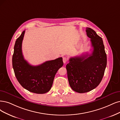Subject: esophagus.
<instances>
[{
    "mask_svg": "<svg viewBox=\"0 0 120 120\" xmlns=\"http://www.w3.org/2000/svg\"><path fill=\"white\" fill-rule=\"evenodd\" d=\"M68 60V58L66 57H63V63L64 64H65L66 62H67V61Z\"/></svg>",
    "mask_w": 120,
    "mask_h": 120,
    "instance_id": "1",
    "label": "esophagus"
}]
</instances>
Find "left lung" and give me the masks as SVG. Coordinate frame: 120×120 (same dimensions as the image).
Masks as SVG:
<instances>
[{
  "instance_id": "obj_1",
  "label": "left lung",
  "mask_w": 120,
  "mask_h": 120,
  "mask_svg": "<svg viewBox=\"0 0 120 120\" xmlns=\"http://www.w3.org/2000/svg\"><path fill=\"white\" fill-rule=\"evenodd\" d=\"M93 51L70 58L66 65L69 85L75 91L82 94L94 89L100 83L107 65V56L102 38L90 28H86Z\"/></svg>"
}]
</instances>
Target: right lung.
<instances>
[{
    "instance_id": "add662e5",
    "label": "right lung",
    "mask_w": 120,
    "mask_h": 120,
    "mask_svg": "<svg viewBox=\"0 0 120 120\" xmlns=\"http://www.w3.org/2000/svg\"><path fill=\"white\" fill-rule=\"evenodd\" d=\"M25 30L15 42L12 66L15 76L26 90L35 94H43L50 90L55 75L63 65L62 58L47 61L38 66L30 65L24 58L22 44Z\"/></svg>"
}]
</instances>
